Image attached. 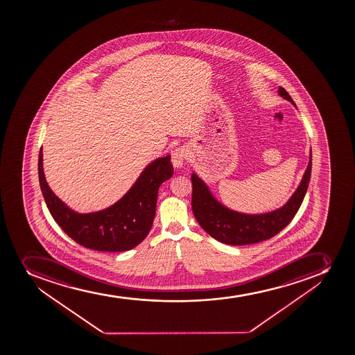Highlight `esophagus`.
I'll return each instance as SVG.
<instances>
[{
	"mask_svg": "<svg viewBox=\"0 0 355 355\" xmlns=\"http://www.w3.org/2000/svg\"><path fill=\"white\" fill-rule=\"evenodd\" d=\"M185 159H187V150L184 148H177L175 150L172 151L171 161L175 168H182Z\"/></svg>",
	"mask_w": 355,
	"mask_h": 355,
	"instance_id": "1",
	"label": "esophagus"
}]
</instances>
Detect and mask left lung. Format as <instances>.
<instances>
[{
	"mask_svg": "<svg viewBox=\"0 0 355 355\" xmlns=\"http://www.w3.org/2000/svg\"><path fill=\"white\" fill-rule=\"evenodd\" d=\"M279 95L295 105L294 101L284 88H279ZM313 156L310 151L309 164L302 180L291 199L279 209L265 214H243L232 211L220 204L211 193L207 185L196 173H192V211L201 228L218 242L229 245H248L263 242L277 235L291 223L299 211L306 196Z\"/></svg>",
	"mask_w": 355,
	"mask_h": 355,
	"instance_id": "left-lung-1",
	"label": "left lung"
}]
</instances>
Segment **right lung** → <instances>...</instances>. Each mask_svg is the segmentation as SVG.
Masks as SVG:
<instances>
[{"label": "right lung", "instance_id": "add662e5", "mask_svg": "<svg viewBox=\"0 0 355 355\" xmlns=\"http://www.w3.org/2000/svg\"><path fill=\"white\" fill-rule=\"evenodd\" d=\"M170 155L147 165L130 191L111 207L78 214L53 193L42 168V150L38 159L40 189L49 213L71 239L88 249L123 252L139 245L154 222L158 189L173 175Z\"/></svg>", "mask_w": 355, "mask_h": 355}]
</instances>
